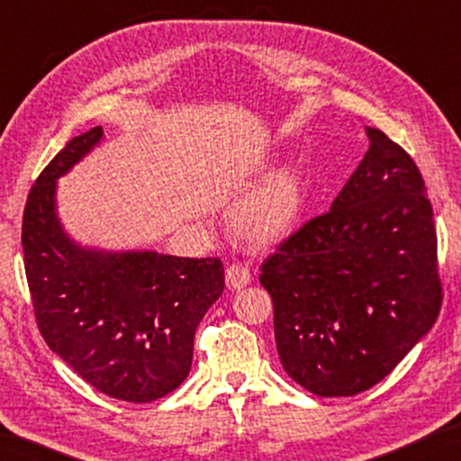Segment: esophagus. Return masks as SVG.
<instances>
[{
	"mask_svg": "<svg viewBox=\"0 0 461 461\" xmlns=\"http://www.w3.org/2000/svg\"><path fill=\"white\" fill-rule=\"evenodd\" d=\"M251 281V273L249 268H245L243 264H230L226 268V285L229 289H243L245 285H249Z\"/></svg>",
	"mask_w": 461,
	"mask_h": 461,
	"instance_id": "34e87169",
	"label": "esophagus"
}]
</instances>
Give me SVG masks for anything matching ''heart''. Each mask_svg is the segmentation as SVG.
<instances>
[{"label":"heart","instance_id":"1","mask_svg":"<svg viewBox=\"0 0 461 461\" xmlns=\"http://www.w3.org/2000/svg\"><path fill=\"white\" fill-rule=\"evenodd\" d=\"M304 203V176L295 166H283L232 207L229 229L239 241L267 248L292 235Z\"/></svg>","mask_w":461,"mask_h":461}]
</instances>
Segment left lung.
<instances>
[{"label":"left lung","mask_w":461,"mask_h":461,"mask_svg":"<svg viewBox=\"0 0 461 461\" xmlns=\"http://www.w3.org/2000/svg\"><path fill=\"white\" fill-rule=\"evenodd\" d=\"M331 203L262 264L283 369L317 396L382 382L443 304L437 229L418 166L384 131Z\"/></svg>","instance_id":"1"}]
</instances>
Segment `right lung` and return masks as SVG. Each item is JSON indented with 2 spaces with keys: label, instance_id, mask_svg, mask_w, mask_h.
I'll return each instance as SVG.
<instances>
[{
  "label": "right lung",
  "instance_id": "right-lung-1",
  "mask_svg": "<svg viewBox=\"0 0 461 461\" xmlns=\"http://www.w3.org/2000/svg\"><path fill=\"white\" fill-rule=\"evenodd\" d=\"M103 140L75 136L43 167L23 216L24 273L43 339L113 399L150 402L186 380L199 321L224 292L220 258L81 248L56 216V180Z\"/></svg>",
  "mask_w": 461,
  "mask_h": 461
}]
</instances>
